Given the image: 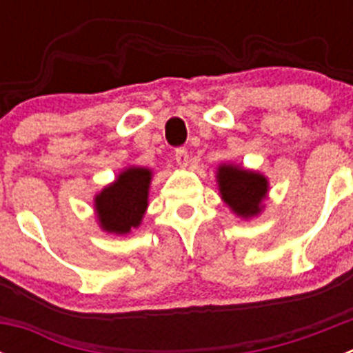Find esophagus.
<instances>
[{"mask_svg": "<svg viewBox=\"0 0 353 353\" xmlns=\"http://www.w3.org/2000/svg\"><path fill=\"white\" fill-rule=\"evenodd\" d=\"M174 161L180 168L189 166V152L185 148H176L174 150Z\"/></svg>", "mask_w": 353, "mask_h": 353, "instance_id": "1", "label": "esophagus"}]
</instances>
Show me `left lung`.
<instances>
[{"mask_svg":"<svg viewBox=\"0 0 353 353\" xmlns=\"http://www.w3.org/2000/svg\"><path fill=\"white\" fill-rule=\"evenodd\" d=\"M215 182L221 199L236 217L249 221L263 212L270 189L263 173L248 170L242 164L223 162L215 171Z\"/></svg>","mask_w":353,"mask_h":353,"instance_id":"left-lung-1","label":"left lung"}]
</instances>
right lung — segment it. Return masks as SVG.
<instances>
[{
  "label": "right lung",
  "mask_w": 353,
  "mask_h": 353,
  "mask_svg": "<svg viewBox=\"0 0 353 353\" xmlns=\"http://www.w3.org/2000/svg\"><path fill=\"white\" fill-rule=\"evenodd\" d=\"M154 171L145 166H127L117 179L93 198L97 224L111 235H129L141 226L148 208L150 183Z\"/></svg>",
  "instance_id": "1"
}]
</instances>
